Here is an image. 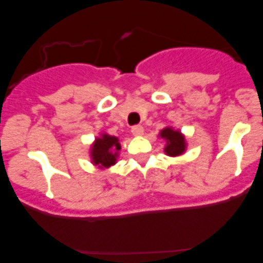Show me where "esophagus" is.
I'll list each match as a JSON object with an SVG mask.
<instances>
[{"label":"esophagus","mask_w":263,"mask_h":263,"mask_svg":"<svg viewBox=\"0 0 263 263\" xmlns=\"http://www.w3.org/2000/svg\"><path fill=\"white\" fill-rule=\"evenodd\" d=\"M131 132H132V135H135V136H141L142 134H143V127H142L141 125H135V126H132Z\"/></svg>","instance_id":"34e87169"}]
</instances>
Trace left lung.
Listing matches in <instances>:
<instances>
[{
	"label": "left lung",
	"mask_w": 263,
	"mask_h": 263,
	"mask_svg": "<svg viewBox=\"0 0 263 263\" xmlns=\"http://www.w3.org/2000/svg\"><path fill=\"white\" fill-rule=\"evenodd\" d=\"M161 137L167 140V146H165L164 152L168 156H179L185 149V141H184V137L180 135V132L174 131V129L168 127L161 132Z\"/></svg>",
	"instance_id": "left-lung-1"
}]
</instances>
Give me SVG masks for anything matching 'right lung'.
<instances>
[{
	"label": "right lung",
	"instance_id": "obj_1",
	"mask_svg": "<svg viewBox=\"0 0 263 263\" xmlns=\"http://www.w3.org/2000/svg\"><path fill=\"white\" fill-rule=\"evenodd\" d=\"M120 148H121V146H120L119 140L116 137L102 135V137L98 138L92 146V162L95 164H99V167H110L116 162L117 151Z\"/></svg>",
	"mask_w": 263,
	"mask_h": 263
}]
</instances>
